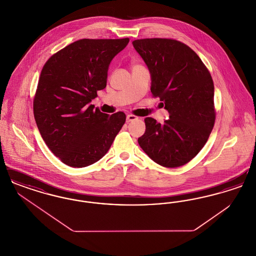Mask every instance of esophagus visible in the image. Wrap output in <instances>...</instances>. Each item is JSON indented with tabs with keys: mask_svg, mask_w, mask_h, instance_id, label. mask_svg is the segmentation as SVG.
<instances>
[{
	"mask_svg": "<svg viewBox=\"0 0 256 256\" xmlns=\"http://www.w3.org/2000/svg\"><path fill=\"white\" fill-rule=\"evenodd\" d=\"M138 119V117H136V116H134V115H132V114H128V116H126V122H132V121H135V120H137Z\"/></svg>",
	"mask_w": 256,
	"mask_h": 256,
	"instance_id": "esophagus-1",
	"label": "esophagus"
}]
</instances>
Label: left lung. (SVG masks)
I'll return each instance as SVG.
<instances>
[{
	"label": "left lung",
	"mask_w": 256,
	"mask_h": 256,
	"mask_svg": "<svg viewBox=\"0 0 256 256\" xmlns=\"http://www.w3.org/2000/svg\"><path fill=\"white\" fill-rule=\"evenodd\" d=\"M132 45L150 73L152 94L170 115L163 124L146 117L138 143L159 165L180 167L200 152L214 126L213 80L198 56L180 41L146 38Z\"/></svg>",
	"instance_id": "1"
}]
</instances>
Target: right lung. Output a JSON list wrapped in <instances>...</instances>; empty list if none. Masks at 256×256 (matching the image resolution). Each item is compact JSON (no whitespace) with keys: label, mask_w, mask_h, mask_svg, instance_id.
<instances>
[{"label":"right lung","mask_w":256,"mask_h":256,"mask_svg":"<svg viewBox=\"0 0 256 256\" xmlns=\"http://www.w3.org/2000/svg\"><path fill=\"white\" fill-rule=\"evenodd\" d=\"M128 42L80 39L52 56L41 71L34 100L37 128L52 152L70 167L102 158L126 122L124 112L108 115L90 102L106 88L110 62Z\"/></svg>","instance_id":"right-lung-1"}]
</instances>
